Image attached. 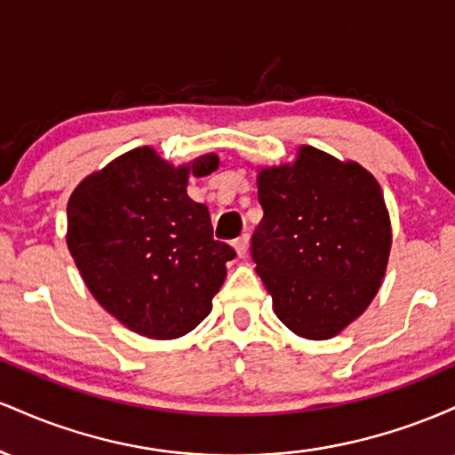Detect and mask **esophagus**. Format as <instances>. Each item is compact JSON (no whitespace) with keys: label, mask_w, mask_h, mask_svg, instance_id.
Instances as JSON below:
<instances>
[{"label":"esophagus","mask_w":455,"mask_h":455,"mask_svg":"<svg viewBox=\"0 0 455 455\" xmlns=\"http://www.w3.org/2000/svg\"><path fill=\"white\" fill-rule=\"evenodd\" d=\"M233 248H235V252H237V257L243 259L245 254H248V248H250V235H242L239 239H235Z\"/></svg>","instance_id":"1"}]
</instances>
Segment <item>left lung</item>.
<instances>
[{"instance_id":"obj_1","label":"left lung","mask_w":455,"mask_h":455,"mask_svg":"<svg viewBox=\"0 0 455 455\" xmlns=\"http://www.w3.org/2000/svg\"><path fill=\"white\" fill-rule=\"evenodd\" d=\"M263 220L252 235L257 274L275 316L306 340H329L362 316L391 250L379 181L353 160L301 145L293 162L257 175Z\"/></svg>"}]
</instances>
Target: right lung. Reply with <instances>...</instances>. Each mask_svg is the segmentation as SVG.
I'll return each instance as SVG.
<instances>
[{
  "instance_id": "right-lung-1",
  "label": "right lung",
  "mask_w": 455,
  "mask_h": 455,
  "mask_svg": "<svg viewBox=\"0 0 455 455\" xmlns=\"http://www.w3.org/2000/svg\"><path fill=\"white\" fill-rule=\"evenodd\" d=\"M218 164L216 154H203L175 166L137 148L70 195L68 250L98 304L130 331L175 340L212 312L235 250L213 239L210 212L188 196V180Z\"/></svg>"
}]
</instances>
